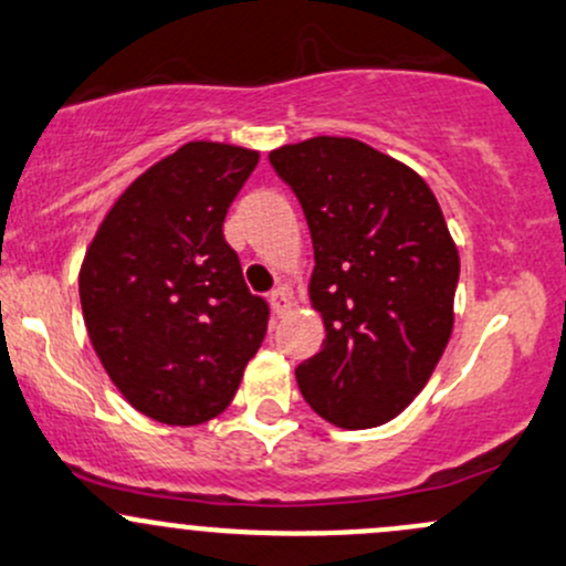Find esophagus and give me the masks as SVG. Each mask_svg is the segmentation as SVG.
Listing matches in <instances>:
<instances>
[{
	"label": "esophagus",
	"mask_w": 566,
	"mask_h": 566,
	"mask_svg": "<svg viewBox=\"0 0 566 566\" xmlns=\"http://www.w3.org/2000/svg\"><path fill=\"white\" fill-rule=\"evenodd\" d=\"M268 301H271V308H273V314H276V317H284V314L290 312V306H293V303H290L287 290H284V287L273 290V293L268 295Z\"/></svg>",
	"instance_id": "obj_1"
}]
</instances>
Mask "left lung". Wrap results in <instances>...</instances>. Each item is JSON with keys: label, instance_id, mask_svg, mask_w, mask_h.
Instances as JSON below:
<instances>
[{"label": "left lung", "instance_id": "obj_1", "mask_svg": "<svg viewBox=\"0 0 566 566\" xmlns=\"http://www.w3.org/2000/svg\"><path fill=\"white\" fill-rule=\"evenodd\" d=\"M298 195L314 243L308 298L325 325L295 368L308 407L338 428H374L426 388L453 333L458 249L431 187L355 138L268 154Z\"/></svg>", "mask_w": 566, "mask_h": 566}]
</instances>
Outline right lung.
<instances>
[{"label": "right lung", "instance_id": "obj_1", "mask_svg": "<svg viewBox=\"0 0 566 566\" xmlns=\"http://www.w3.org/2000/svg\"><path fill=\"white\" fill-rule=\"evenodd\" d=\"M260 151L192 140L118 195L83 258L88 338L146 418L198 426L233 401L263 344L268 303L249 293L222 224Z\"/></svg>", "mask_w": 566, "mask_h": 566}]
</instances>
